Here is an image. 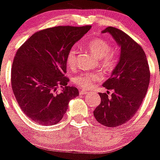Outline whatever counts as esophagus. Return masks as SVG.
I'll return each mask as SVG.
<instances>
[{"instance_id": "1", "label": "esophagus", "mask_w": 160, "mask_h": 160, "mask_svg": "<svg viewBox=\"0 0 160 160\" xmlns=\"http://www.w3.org/2000/svg\"><path fill=\"white\" fill-rule=\"evenodd\" d=\"M80 94H88V92L87 90H85V89H80Z\"/></svg>"}]
</instances>
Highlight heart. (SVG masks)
I'll use <instances>...</instances> for the list:
<instances>
[{
  "label": "heart",
  "mask_w": 160,
  "mask_h": 160,
  "mask_svg": "<svg viewBox=\"0 0 160 160\" xmlns=\"http://www.w3.org/2000/svg\"><path fill=\"white\" fill-rule=\"evenodd\" d=\"M87 47L96 57L100 58L102 67L106 70L114 68L116 62V54L113 44L101 38L92 39L87 42ZM77 48L72 46L67 53L66 62L70 68H73L77 64ZM101 80V75L99 72H80L72 77V82L81 88H89Z\"/></svg>",
  "instance_id": "heart-1"
}]
</instances>
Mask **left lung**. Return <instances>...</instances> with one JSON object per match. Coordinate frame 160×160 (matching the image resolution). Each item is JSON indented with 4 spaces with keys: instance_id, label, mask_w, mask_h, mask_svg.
<instances>
[{
    "instance_id": "1",
    "label": "left lung",
    "mask_w": 160,
    "mask_h": 160,
    "mask_svg": "<svg viewBox=\"0 0 160 160\" xmlns=\"http://www.w3.org/2000/svg\"><path fill=\"white\" fill-rule=\"evenodd\" d=\"M102 32H109L121 51L119 63L103 84L113 93L111 96L108 91L99 93L101 101L93 113L102 125L116 128L137 112L148 92L150 71L144 51L132 37L114 27H108Z\"/></svg>"
}]
</instances>
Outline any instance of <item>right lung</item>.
<instances>
[{"label":"right lung","mask_w":160,"mask_h":160,"mask_svg":"<svg viewBox=\"0 0 160 160\" xmlns=\"http://www.w3.org/2000/svg\"><path fill=\"white\" fill-rule=\"evenodd\" d=\"M91 28H45L32 35L17 50L11 69L12 92L23 112L38 124L58 123L68 102L79 95L77 88L67 85L66 57ZM60 87L62 90L59 93Z\"/></svg>","instance_id":"obj_1"}]
</instances>
